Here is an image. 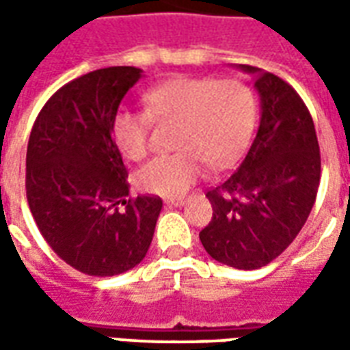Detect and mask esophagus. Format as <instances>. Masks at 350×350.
<instances>
[{
    "label": "esophagus",
    "instance_id": "1",
    "mask_svg": "<svg viewBox=\"0 0 350 350\" xmlns=\"http://www.w3.org/2000/svg\"><path fill=\"white\" fill-rule=\"evenodd\" d=\"M183 202H185L183 198H167V200H165V204L167 206H183Z\"/></svg>",
    "mask_w": 350,
    "mask_h": 350
}]
</instances>
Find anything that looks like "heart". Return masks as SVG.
Returning a JSON list of instances; mask_svg holds the SVG:
<instances>
[{"mask_svg":"<svg viewBox=\"0 0 350 350\" xmlns=\"http://www.w3.org/2000/svg\"><path fill=\"white\" fill-rule=\"evenodd\" d=\"M146 112L123 108L112 122V137L131 161L150 150L153 122L176 120L174 144L180 152L148 161L137 185L161 197L183 195L204 172V165L225 167L242 150L255 120L250 88L236 79L174 77L144 93Z\"/></svg>","mask_w":350,"mask_h":350,"instance_id":"heart-1","label":"heart"}]
</instances>
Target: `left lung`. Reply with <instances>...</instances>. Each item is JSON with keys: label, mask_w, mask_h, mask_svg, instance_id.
Wrapping results in <instances>:
<instances>
[{"label": "left lung", "mask_w": 350, "mask_h": 350, "mask_svg": "<svg viewBox=\"0 0 350 350\" xmlns=\"http://www.w3.org/2000/svg\"><path fill=\"white\" fill-rule=\"evenodd\" d=\"M238 69L255 79L258 127L238 168L206 193L213 217L198 236L217 262L257 270L306 225L321 182V152L313 118L294 88L253 65Z\"/></svg>", "instance_id": "1"}]
</instances>
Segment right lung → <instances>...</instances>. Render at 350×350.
Masks as SVG:
<instances>
[{
    "mask_svg": "<svg viewBox=\"0 0 350 350\" xmlns=\"http://www.w3.org/2000/svg\"><path fill=\"white\" fill-rule=\"evenodd\" d=\"M142 71L107 67L59 88L29 135L26 195L42 238L75 270L110 278L135 268L152 243L163 200L127 198V168L112 122Z\"/></svg>",
    "mask_w": 350,
    "mask_h": 350,
    "instance_id": "1",
    "label": "right lung"
}]
</instances>
